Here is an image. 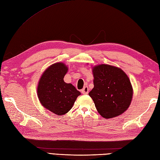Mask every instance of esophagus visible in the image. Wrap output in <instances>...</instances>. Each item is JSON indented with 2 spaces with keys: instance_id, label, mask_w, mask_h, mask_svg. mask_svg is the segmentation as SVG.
<instances>
[{
  "instance_id": "34e87169",
  "label": "esophagus",
  "mask_w": 160,
  "mask_h": 160,
  "mask_svg": "<svg viewBox=\"0 0 160 160\" xmlns=\"http://www.w3.org/2000/svg\"><path fill=\"white\" fill-rule=\"evenodd\" d=\"M82 93L83 94V95H87V94L88 93V87H84L82 89L81 91Z\"/></svg>"
}]
</instances>
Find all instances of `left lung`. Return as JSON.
I'll use <instances>...</instances> for the list:
<instances>
[{"label": "left lung", "mask_w": 160, "mask_h": 160, "mask_svg": "<svg viewBox=\"0 0 160 160\" xmlns=\"http://www.w3.org/2000/svg\"><path fill=\"white\" fill-rule=\"evenodd\" d=\"M92 73L94 88L88 95L100 115L109 119L126 111L133 91L126 73L120 68L105 64L93 67Z\"/></svg>", "instance_id": "left-lung-1"}]
</instances>
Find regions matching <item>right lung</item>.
I'll return each mask as SVG.
<instances>
[{"mask_svg": "<svg viewBox=\"0 0 160 160\" xmlns=\"http://www.w3.org/2000/svg\"><path fill=\"white\" fill-rule=\"evenodd\" d=\"M68 68L63 63L51 65L39 80L37 93L44 108L58 116L68 113L80 92L72 84L63 80Z\"/></svg>", "mask_w": 160, "mask_h": 160, "instance_id": "obj_1", "label": "right lung"}]
</instances>
